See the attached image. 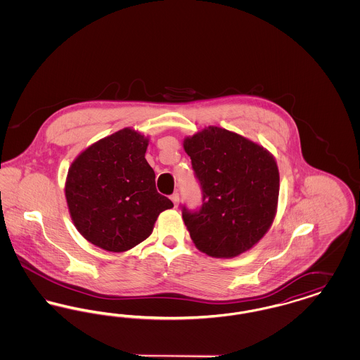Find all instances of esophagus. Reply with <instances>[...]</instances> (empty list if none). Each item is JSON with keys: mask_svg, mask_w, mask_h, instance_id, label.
I'll list each match as a JSON object with an SVG mask.
<instances>
[{"mask_svg": "<svg viewBox=\"0 0 360 360\" xmlns=\"http://www.w3.org/2000/svg\"><path fill=\"white\" fill-rule=\"evenodd\" d=\"M172 202H174V205L178 206V202H179V193L178 191H175V193H172Z\"/></svg>", "mask_w": 360, "mask_h": 360, "instance_id": "obj_1", "label": "esophagus"}]
</instances>
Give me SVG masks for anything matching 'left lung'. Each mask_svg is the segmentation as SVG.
<instances>
[{
    "mask_svg": "<svg viewBox=\"0 0 360 360\" xmlns=\"http://www.w3.org/2000/svg\"><path fill=\"white\" fill-rule=\"evenodd\" d=\"M202 191V205L182 217L195 247L213 257H233L252 248L271 226L279 194L273 155L257 143L219 127L186 137Z\"/></svg>",
    "mask_w": 360,
    "mask_h": 360,
    "instance_id": "1",
    "label": "left lung"
}]
</instances>
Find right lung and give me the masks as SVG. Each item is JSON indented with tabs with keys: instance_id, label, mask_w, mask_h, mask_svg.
I'll use <instances>...</instances> for the list:
<instances>
[{
	"instance_id": "1",
	"label": "right lung",
	"mask_w": 360,
	"mask_h": 360,
	"mask_svg": "<svg viewBox=\"0 0 360 360\" xmlns=\"http://www.w3.org/2000/svg\"><path fill=\"white\" fill-rule=\"evenodd\" d=\"M148 139L124 128L86 148L66 181L70 214L79 233L112 252L147 239L158 216L172 202L159 194L146 160Z\"/></svg>"
}]
</instances>
